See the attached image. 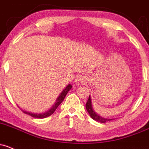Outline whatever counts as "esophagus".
Wrapping results in <instances>:
<instances>
[{
    "label": "esophagus",
    "mask_w": 149,
    "mask_h": 149,
    "mask_svg": "<svg viewBox=\"0 0 149 149\" xmlns=\"http://www.w3.org/2000/svg\"><path fill=\"white\" fill-rule=\"evenodd\" d=\"M86 79L84 78V76H79V77H77V79L75 80V83L77 84V85H83V84H86Z\"/></svg>",
    "instance_id": "esophagus-1"
}]
</instances>
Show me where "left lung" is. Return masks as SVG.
Here are the masks:
<instances>
[{
	"mask_svg": "<svg viewBox=\"0 0 149 149\" xmlns=\"http://www.w3.org/2000/svg\"><path fill=\"white\" fill-rule=\"evenodd\" d=\"M86 109L87 112H88V114H89L90 117H91L93 120H94L97 122H100V123H106V122L112 120V119H108V118H102V117L99 115L98 114H97L95 112H94V109H93L92 108V105H91V97H90V96L88 99V101H87L86 104Z\"/></svg>",
	"mask_w": 149,
	"mask_h": 149,
	"instance_id": "1",
	"label": "left lung"
}]
</instances>
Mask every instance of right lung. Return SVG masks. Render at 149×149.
I'll list each match as a JSON object with an SVG mask.
<instances>
[{"label": "right lung", "instance_id": "obj_1", "mask_svg": "<svg viewBox=\"0 0 149 149\" xmlns=\"http://www.w3.org/2000/svg\"><path fill=\"white\" fill-rule=\"evenodd\" d=\"M72 88V86L70 85V84H68V85L65 87V89H64L63 91L61 93V94H60L59 97H58V99L56 100V102H55V103L54 104L53 106H52L50 109H48L47 111L43 112V113H32V112H27V111H24L22 109H21L22 110V112H24L25 114H27V115H30V116H31L32 118H40V119L47 118V117L50 116L51 115H52V114L54 113V112L56 110V109L58 108V107L61 104V102H62L63 101V100H64V98L65 97L66 94H67V93L70 91V88Z\"/></svg>", "mask_w": 149, "mask_h": 149}]
</instances>
